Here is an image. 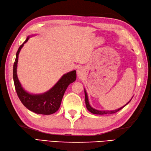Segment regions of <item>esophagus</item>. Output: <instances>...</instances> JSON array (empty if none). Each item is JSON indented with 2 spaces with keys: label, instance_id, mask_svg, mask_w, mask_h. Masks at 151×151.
<instances>
[{
  "label": "esophagus",
  "instance_id": "1",
  "mask_svg": "<svg viewBox=\"0 0 151 151\" xmlns=\"http://www.w3.org/2000/svg\"><path fill=\"white\" fill-rule=\"evenodd\" d=\"M83 73V70L81 68H79L78 69V70H77V74H78V76H81Z\"/></svg>",
  "mask_w": 151,
  "mask_h": 151
}]
</instances>
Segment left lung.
Instances as JSON below:
<instances>
[{
  "instance_id": "left-lung-1",
  "label": "left lung",
  "mask_w": 151,
  "mask_h": 151,
  "mask_svg": "<svg viewBox=\"0 0 151 151\" xmlns=\"http://www.w3.org/2000/svg\"><path fill=\"white\" fill-rule=\"evenodd\" d=\"M85 104H86V109H88V110L89 112H90L92 114H99V115H103V114H114L116 112H117L119 110H120L121 109H122L124 106H126L127 104H128L130 101H131V99L130 100V101L127 103L125 105H124L123 106L121 107V108H119L117 110H96L95 109L92 108V107L89 104V101H88V95H87V93L86 92V90L85 89Z\"/></svg>"
}]
</instances>
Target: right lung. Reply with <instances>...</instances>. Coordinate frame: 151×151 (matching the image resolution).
I'll list each match as a JSON object with an SVG mask.
<instances>
[{
  "mask_svg": "<svg viewBox=\"0 0 151 151\" xmlns=\"http://www.w3.org/2000/svg\"><path fill=\"white\" fill-rule=\"evenodd\" d=\"M28 36L26 41L20 46L16 53L15 61L13 65V77L15 88L19 99L26 108L39 114L50 115L59 110L63 97L67 87L76 79V71L73 70L63 75L58 83L48 91L40 94H31L22 88L17 75L19 52L24 43L28 41Z\"/></svg>",
  "mask_w": 151,
  "mask_h": 151,
  "instance_id": "right-lung-1",
  "label": "right lung"
}]
</instances>
